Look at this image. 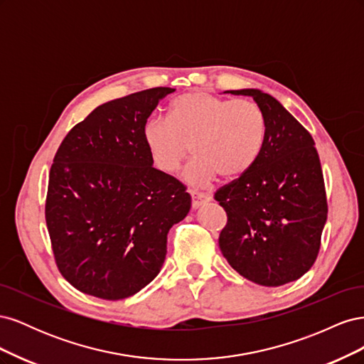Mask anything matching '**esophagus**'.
I'll return each mask as SVG.
<instances>
[{
    "instance_id": "esophagus-1",
    "label": "esophagus",
    "mask_w": 364,
    "mask_h": 364,
    "mask_svg": "<svg viewBox=\"0 0 364 364\" xmlns=\"http://www.w3.org/2000/svg\"><path fill=\"white\" fill-rule=\"evenodd\" d=\"M191 197H193V208H194V209L200 208L202 205H205V203L209 200V197H208L206 194L196 193V191H191Z\"/></svg>"
}]
</instances>
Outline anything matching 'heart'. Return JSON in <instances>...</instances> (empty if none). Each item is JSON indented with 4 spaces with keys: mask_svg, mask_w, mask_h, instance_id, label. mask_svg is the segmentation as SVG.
<instances>
[{
    "mask_svg": "<svg viewBox=\"0 0 364 364\" xmlns=\"http://www.w3.org/2000/svg\"><path fill=\"white\" fill-rule=\"evenodd\" d=\"M267 119L252 100H228L194 91L173 100L167 119L153 118L144 126V141L153 164L162 173H176L190 155L196 159L186 181L196 186L247 173L261 155Z\"/></svg>",
    "mask_w": 364,
    "mask_h": 364,
    "instance_id": "heart-1",
    "label": "heart"
}]
</instances>
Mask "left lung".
Wrapping results in <instances>:
<instances>
[{
  "label": "left lung",
  "mask_w": 364,
  "mask_h": 364,
  "mask_svg": "<svg viewBox=\"0 0 364 364\" xmlns=\"http://www.w3.org/2000/svg\"><path fill=\"white\" fill-rule=\"evenodd\" d=\"M249 95L267 119V136L255 165L214 194L228 223L218 237L223 257L246 279L279 287L311 269L326 223L323 173L314 141L277 98Z\"/></svg>",
  "instance_id": "8db88e82"
}]
</instances>
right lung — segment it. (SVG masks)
Returning <instances> with one entry per match:
<instances>
[{
  "label": "right lung",
  "instance_id": "obj_1",
  "mask_svg": "<svg viewBox=\"0 0 364 364\" xmlns=\"http://www.w3.org/2000/svg\"><path fill=\"white\" fill-rule=\"evenodd\" d=\"M173 87H151L95 107L54 156L46 202L51 247L74 289L106 301L134 296L158 277L167 234L191 196L153 167L144 126Z\"/></svg>",
  "mask_w": 364,
  "mask_h": 364
}]
</instances>
